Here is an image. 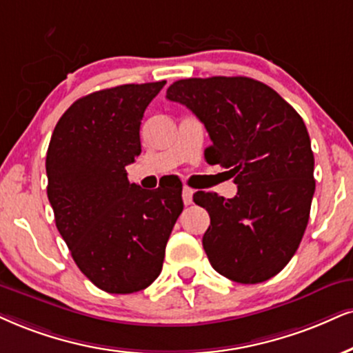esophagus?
I'll return each mask as SVG.
<instances>
[{"label": "esophagus", "instance_id": "34e87169", "mask_svg": "<svg viewBox=\"0 0 353 353\" xmlns=\"http://www.w3.org/2000/svg\"><path fill=\"white\" fill-rule=\"evenodd\" d=\"M181 196H183V203L186 204V206H188V204L193 203V190L188 188V186H183Z\"/></svg>", "mask_w": 353, "mask_h": 353}]
</instances>
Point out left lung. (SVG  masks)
<instances>
[{
  "mask_svg": "<svg viewBox=\"0 0 353 353\" xmlns=\"http://www.w3.org/2000/svg\"><path fill=\"white\" fill-rule=\"evenodd\" d=\"M204 124L210 165L228 168L237 194L196 191L210 212L203 247L212 268L254 285L280 273L298 250L314 194V155L301 116L275 90L247 77L186 78L168 86Z\"/></svg>",
  "mask_w": 353,
  "mask_h": 353,
  "instance_id": "left-lung-1",
  "label": "left lung"
}]
</instances>
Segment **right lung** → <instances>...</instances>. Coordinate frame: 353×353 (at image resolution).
Masks as SVG:
<instances>
[{
	"mask_svg": "<svg viewBox=\"0 0 353 353\" xmlns=\"http://www.w3.org/2000/svg\"><path fill=\"white\" fill-rule=\"evenodd\" d=\"M167 81L121 85L77 99L47 149V196L77 267L106 293H136L162 272L183 211L181 186L142 190L125 167L141 154V121Z\"/></svg>",
	"mask_w": 353,
	"mask_h": 353,
	"instance_id": "right-lung-1",
	"label": "right lung"
}]
</instances>
